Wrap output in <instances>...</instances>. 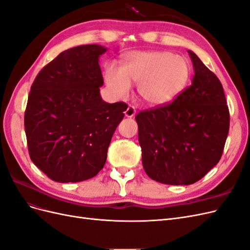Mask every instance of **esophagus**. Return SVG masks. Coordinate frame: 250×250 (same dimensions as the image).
I'll use <instances>...</instances> for the list:
<instances>
[{"instance_id":"1","label":"esophagus","mask_w":250,"mask_h":250,"mask_svg":"<svg viewBox=\"0 0 250 250\" xmlns=\"http://www.w3.org/2000/svg\"><path fill=\"white\" fill-rule=\"evenodd\" d=\"M135 112H137V111H135V109H134L133 106H128L124 113H125V117H127V118H132V117L135 116Z\"/></svg>"}]
</instances>
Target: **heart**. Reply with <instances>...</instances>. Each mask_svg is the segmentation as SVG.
<instances>
[{
    "mask_svg": "<svg viewBox=\"0 0 250 250\" xmlns=\"http://www.w3.org/2000/svg\"><path fill=\"white\" fill-rule=\"evenodd\" d=\"M191 76L188 60L170 51H138L127 54L123 66L108 63L104 80L112 95L123 99L131 83L142 99L152 106L166 105L184 92Z\"/></svg>",
    "mask_w": 250,
    "mask_h": 250,
    "instance_id": "1",
    "label": "heart"
}]
</instances>
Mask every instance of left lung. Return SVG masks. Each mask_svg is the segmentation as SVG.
<instances>
[{
	"mask_svg": "<svg viewBox=\"0 0 250 250\" xmlns=\"http://www.w3.org/2000/svg\"><path fill=\"white\" fill-rule=\"evenodd\" d=\"M194 77L172 103L138 113L142 163L158 183L188 186L220 161L229 111L220 80L188 50Z\"/></svg>",
	"mask_w": 250,
	"mask_h": 250,
	"instance_id": "8db88e82",
	"label": "left lung"
}]
</instances>
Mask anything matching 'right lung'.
Returning <instances> with one entry per match:
<instances>
[{
	"label": "right lung",
	"mask_w": 250,
	"mask_h": 250,
	"mask_svg": "<svg viewBox=\"0 0 250 250\" xmlns=\"http://www.w3.org/2000/svg\"><path fill=\"white\" fill-rule=\"evenodd\" d=\"M100 44L65 50L37 75L28 97L25 130L31 161L52 180L78 183L96 176L127 104L106 103Z\"/></svg>",
	"instance_id": "add662e5"
}]
</instances>
